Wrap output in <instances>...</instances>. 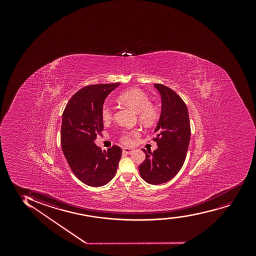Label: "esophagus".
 I'll list each match as a JSON object with an SVG mask.
<instances>
[{
	"instance_id": "1",
	"label": "esophagus",
	"mask_w": 256,
	"mask_h": 256,
	"mask_svg": "<svg viewBox=\"0 0 256 256\" xmlns=\"http://www.w3.org/2000/svg\"><path fill=\"white\" fill-rule=\"evenodd\" d=\"M132 152L133 150L129 148H123V153L127 154H130Z\"/></svg>"
}]
</instances>
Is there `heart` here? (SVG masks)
Masks as SVG:
<instances>
[{"label":"heart","mask_w":256,"mask_h":256,"mask_svg":"<svg viewBox=\"0 0 256 256\" xmlns=\"http://www.w3.org/2000/svg\"><path fill=\"white\" fill-rule=\"evenodd\" d=\"M121 102L126 104L133 111L138 112L139 120L142 123L150 124L158 117V110L156 106L150 104V100L147 94L138 88H132L124 92L118 96ZM112 108L111 106H104L102 111V117L104 122H109L112 118ZM138 136V132L130 130L124 132L120 136V141L129 145L133 141V138Z\"/></svg>","instance_id":"b5f03b06"}]
</instances>
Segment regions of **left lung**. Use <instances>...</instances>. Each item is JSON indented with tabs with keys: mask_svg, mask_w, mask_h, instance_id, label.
I'll list each match as a JSON object with an SVG mask.
<instances>
[{
	"mask_svg": "<svg viewBox=\"0 0 256 256\" xmlns=\"http://www.w3.org/2000/svg\"><path fill=\"white\" fill-rule=\"evenodd\" d=\"M162 97V112L154 140L157 150H144L146 159L139 166L142 180L150 184H160L176 176L186 160L190 139L188 108L182 98L172 88L154 84Z\"/></svg>",
	"mask_w": 256,
	"mask_h": 256,
	"instance_id": "8db88e82",
	"label": "left lung"
}]
</instances>
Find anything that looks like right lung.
<instances>
[{"instance_id": "1", "label": "right lung", "mask_w": 256, "mask_h": 256, "mask_svg": "<svg viewBox=\"0 0 256 256\" xmlns=\"http://www.w3.org/2000/svg\"><path fill=\"white\" fill-rule=\"evenodd\" d=\"M120 82L86 86L74 94L62 114L60 141L63 154L74 175L87 186L100 187L112 180L122 150H102L94 144L102 134L103 104Z\"/></svg>"}]
</instances>
